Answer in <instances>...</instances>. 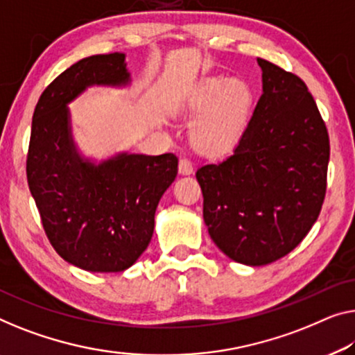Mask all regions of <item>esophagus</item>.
<instances>
[{"label":"esophagus","mask_w":355,"mask_h":355,"mask_svg":"<svg viewBox=\"0 0 355 355\" xmlns=\"http://www.w3.org/2000/svg\"><path fill=\"white\" fill-rule=\"evenodd\" d=\"M178 172L182 173V175H191V173L194 172L191 161L184 159V157H183V159H180V162H178Z\"/></svg>","instance_id":"obj_1"}]
</instances>
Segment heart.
<instances>
[{"label":"heart","mask_w":355,"mask_h":355,"mask_svg":"<svg viewBox=\"0 0 355 355\" xmlns=\"http://www.w3.org/2000/svg\"><path fill=\"white\" fill-rule=\"evenodd\" d=\"M252 108L253 92L245 81L231 76L200 79L187 98L189 113H200L189 132L194 150L211 157L228 155L244 135Z\"/></svg>","instance_id":"1"}]
</instances>
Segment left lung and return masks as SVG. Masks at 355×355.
I'll return each mask as SVG.
<instances>
[{
	"label": "left lung",
	"mask_w": 355,
	"mask_h": 355,
	"mask_svg": "<svg viewBox=\"0 0 355 355\" xmlns=\"http://www.w3.org/2000/svg\"><path fill=\"white\" fill-rule=\"evenodd\" d=\"M263 94L234 153L196 172L204 221L237 263L263 266L313 228L327 189L329 132L301 79L258 59Z\"/></svg>",
	"instance_id": "8db88e82"
}]
</instances>
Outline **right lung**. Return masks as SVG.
<instances>
[{
    "mask_svg": "<svg viewBox=\"0 0 355 355\" xmlns=\"http://www.w3.org/2000/svg\"><path fill=\"white\" fill-rule=\"evenodd\" d=\"M130 83L125 54L91 55L67 68L36 103L26 180L55 252L91 272L130 268L150 244L155 214L173 183L178 159L118 153L102 162L79 155L68 103L87 87Z\"/></svg>",
    "mask_w": 355,
    "mask_h": 355,
    "instance_id": "obj_1",
    "label": "right lung"
}]
</instances>
